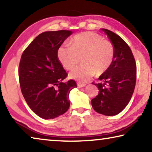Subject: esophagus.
Returning a JSON list of instances; mask_svg holds the SVG:
<instances>
[{
	"label": "esophagus",
	"instance_id": "1",
	"mask_svg": "<svg viewBox=\"0 0 152 152\" xmlns=\"http://www.w3.org/2000/svg\"><path fill=\"white\" fill-rule=\"evenodd\" d=\"M85 85H86V84H85V83H80V82L77 83V86H78V88H82V87H83V86H85Z\"/></svg>",
	"mask_w": 152,
	"mask_h": 152
}]
</instances>
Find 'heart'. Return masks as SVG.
I'll return each mask as SVG.
<instances>
[{
    "mask_svg": "<svg viewBox=\"0 0 152 152\" xmlns=\"http://www.w3.org/2000/svg\"><path fill=\"white\" fill-rule=\"evenodd\" d=\"M115 49L112 42L103 39L102 36L93 32H85L76 35L69 45H61L57 50V57L65 69L74 68L69 77L80 82H86L95 74L101 76L106 72L114 61Z\"/></svg>",
    "mask_w": 152,
    "mask_h": 152,
    "instance_id": "b5f03b06",
    "label": "heart"
}]
</instances>
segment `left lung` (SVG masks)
Listing matches in <instances>:
<instances>
[{
  "label": "left lung",
  "mask_w": 152,
  "mask_h": 152,
  "mask_svg": "<svg viewBox=\"0 0 152 152\" xmlns=\"http://www.w3.org/2000/svg\"><path fill=\"white\" fill-rule=\"evenodd\" d=\"M102 30L114 45V59L109 69L99 78L103 83H92L99 91L91 100V104L95 112L101 114L115 115L126 107L132 97L136 84L137 66L126 42L112 31Z\"/></svg>",
  "instance_id": "8db88e82"
}]
</instances>
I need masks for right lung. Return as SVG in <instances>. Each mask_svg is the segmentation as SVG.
Instances as JSON below:
<instances>
[{
	"instance_id": "right-lung-1",
	"label": "right lung",
	"mask_w": 152,
	"mask_h": 152,
	"mask_svg": "<svg viewBox=\"0 0 152 152\" xmlns=\"http://www.w3.org/2000/svg\"><path fill=\"white\" fill-rule=\"evenodd\" d=\"M69 30L45 32L23 50L19 65L21 93L28 106L44 119L64 114L69 107V94L76 82L64 83L67 74L57 57V50L72 34Z\"/></svg>"
}]
</instances>
